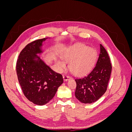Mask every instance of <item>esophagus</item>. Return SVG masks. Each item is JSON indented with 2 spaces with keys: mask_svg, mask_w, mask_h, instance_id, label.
Here are the masks:
<instances>
[{
  "mask_svg": "<svg viewBox=\"0 0 132 132\" xmlns=\"http://www.w3.org/2000/svg\"><path fill=\"white\" fill-rule=\"evenodd\" d=\"M63 79H64V81H67V80H68L69 79H70L71 78L69 77V76H68L67 74L63 75Z\"/></svg>",
  "mask_w": 132,
  "mask_h": 132,
  "instance_id": "1",
  "label": "esophagus"
}]
</instances>
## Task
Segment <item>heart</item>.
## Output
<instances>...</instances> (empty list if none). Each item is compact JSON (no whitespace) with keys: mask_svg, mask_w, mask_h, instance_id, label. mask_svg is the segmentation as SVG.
Here are the masks:
<instances>
[{"mask_svg":"<svg viewBox=\"0 0 132 132\" xmlns=\"http://www.w3.org/2000/svg\"><path fill=\"white\" fill-rule=\"evenodd\" d=\"M96 51L84 45L67 47L61 54L62 59L69 62V69L75 75L85 74L93 68L96 58ZM57 65L61 69L65 68V63L62 59H57Z\"/></svg>","mask_w":132,"mask_h":132,"instance_id":"1","label":"heart"}]
</instances>
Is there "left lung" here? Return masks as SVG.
Instances as JSON below:
<instances>
[{
  "mask_svg": "<svg viewBox=\"0 0 132 132\" xmlns=\"http://www.w3.org/2000/svg\"><path fill=\"white\" fill-rule=\"evenodd\" d=\"M111 70L109 54L100 44V52L93 69L86 76L75 79L76 98L84 103H91L98 100L107 90Z\"/></svg>",
  "mask_w": 132,
  "mask_h": 132,
  "instance_id": "obj_1",
  "label": "left lung"
}]
</instances>
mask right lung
<instances>
[{
	"instance_id": "obj_1",
	"label": "right lung",
	"mask_w": 132,
	"mask_h": 132,
	"mask_svg": "<svg viewBox=\"0 0 132 132\" xmlns=\"http://www.w3.org/2000/svg\"><path fill=\"white\" fill-rule=\"evenodd\" d=\"M47 38L37 39L26 45L19 55L16 68L23 94L29 101L40 106L53 98L63 82L62 75L55 72L37 55L43 52V42Z\"/></svg>"
}]
</instances>
